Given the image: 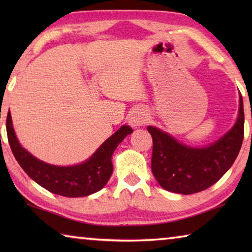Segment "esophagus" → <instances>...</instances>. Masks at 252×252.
Here are the masks:
<instances>
[{
  "label": "esophagus",
  "instance_id": "esophagus-1",
  "mask_svg": "<svg viewBox=\"0 0 252 252\" xmlns=\"http://www.w3.org/2000/svg\"><path fill=\"white\" fill-rule=\"evenodd\" d=\"M148 112L144 108H135L129 117V123L133 127L143 126L148 121Z\"/></svg>",
  "mask_w": 252,
  "mask_h": 252
}]
</instances>
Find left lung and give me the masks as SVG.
I'll use <instances>...</instances> for the list:
<instances>
[{
	"mask_svg": "<svg viewBox=\"0 0 252 252\" xmlns=\"http://www.w3.org/2000/svg\"><path fill=\"white\" fill-rule=\"evenodd\" d=\"M236 125L218 141L206 148L180 143L156 126H148L153 141L151 170L163 189L192 194L208 189L231 168L244 141L245 114L240 94Z\"/></svg>",
	"mask_w": 252,
	"mask_h": 252,
	"instance_id": "1",
	"label": "left lung"
}]
</instances>
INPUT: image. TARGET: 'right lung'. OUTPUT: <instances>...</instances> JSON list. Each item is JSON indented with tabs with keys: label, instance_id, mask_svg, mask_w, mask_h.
<instances>
[{
	"label": "right lung",
	"instance_id": "right-lung-1",
	"mask_svg": "<svg viewBox=\"0 0 252 252\" xmlns=\"http://www.w3.org/2000/svg\"><path fill=\"white\" fill-rule=\"evenodd\" d=\"M6 131L11 150L25 173L50 192L69 198L87 197L106 185L113 171L111 158L114 150L127 134L133 132L129 126H122L87 161L70 167H59L36 159L21 147L10 112L6 118Z\"/></svg>",
	"mask_w": 252,
	"mask_h": 252
}]
</instances>
